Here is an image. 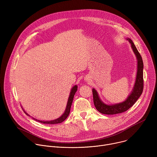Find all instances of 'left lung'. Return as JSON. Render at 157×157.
<instances>
[{"label":"left lung","mask_w":157,"mask_h":157,"mask_svg":"<svg viewBox=\"0 0 157 157\" xmlns=\"http://www.w3.org/2000/svg\"><path fill=\"white\" fill-rule=\"evenodd\" d=\"M127 40L131 44V48L135 54L137 61V75L136 78L135 83L132 91L127 96V99L122 102L113 104H107L104 103L100 98L98 91L94 88H93V94L94 104L96 109L103 114L113 115L120 114L127 110L130 108L140 98L143 92L144 89V79H143V70H144V63L141 55L139 53L135 44L133 43L132 40L129 38H126Z\"/></svg>","instance_id":"obj_1"}]
</instances>
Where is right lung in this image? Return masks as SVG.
Wrapping results in <instances>:
<instances>
[{
    "instance_id": "add662e5",
    "label": "right lung",
    "mask_w": 157,
    "mask_h": 157,
    "mask_svg": "<svg viewBox=\"0 0 157 157\" xmlns=\"http://www.w3.org/2000/svg\"><path fill=\"white\" fill-rule=\"evenodd\" d=\"M78 90V86L77 85H75L72 88H71V92L70 93V96H69V98H68V102H67V104H66V109L64 112V113L59 117H58V119H56L55 120H52V121H40L38 119H36L35 118H33L32 117V118L38 121V122H40L42 124H59V123H61L62 122H63L67 117H68V116H69L70 114V109H71V105H72V102H73V98H74V96H75V94L76 93V92ZM22 109H23V107H22ZM24 112L26 114V115L29 116H30L29 114H28L25 110H24ZM31 117V116H30Z\"/></svg>"
}]
</instances>
